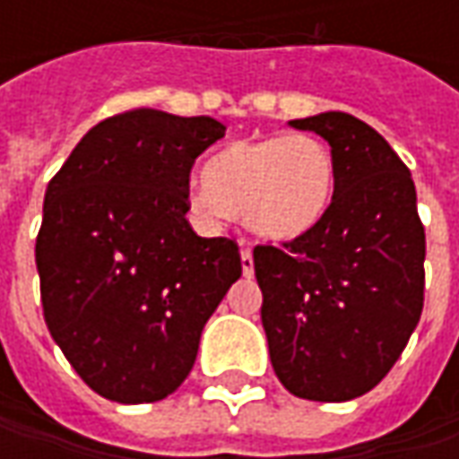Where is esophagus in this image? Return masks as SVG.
I'll return each instance as SVG.
<instances>
[{
  "mask_svg": "<svg viewBox=\"0 0 459 459\" xmlns=\"http://www.w3.org/2000/svg\"><path fill=\"white\" fill-rule=\"evenodd\" d=\"M239 263H242V275H245V278H250V275L255 273V265H253V253H250V250H242Z\"/></svg>",
  "mask_w": 459,
  "mask_h": 459,
  "instance_id": "esophagus-1",
  "label": "esophagus"
}]
</instances>
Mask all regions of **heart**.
Instances as JSON below:
<instances>
[{
	"label": "heart",
	"instance_id": "obj_1",
	"mask_svg": "<svg viewBox=\"0 0 459 459\" xmlns=\"http://www.w3.org/2000/svg\"><path fill=\"white\" fill-rule=\"evenodd\" d=\"M337 166L311 134H268L235 140L204 166L191 204L206 220L242 214L247 230L271 245L311 235L332 209Z\"/></svg>",
	"mask_w": 459,
	"mask_h": 459
}]
</instances>
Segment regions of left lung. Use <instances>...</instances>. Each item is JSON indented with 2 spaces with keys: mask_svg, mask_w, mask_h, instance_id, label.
Segmentation results:
<instances>
[{
  "mask_svg": "<svg viewBox=\"0 0 459 459\" xmlns=\"http://www.w3.org/2000/svg\"><path fill=\"white\" fill-rule=\"evenodd\" d=\"M289 125L329 143L337 194L311 235L253 250L260 319L286 391L340 403L376 388L419 325L427 239L411 173L370 125L344 112Z\"/></svg>",
  "mask_w": 459,
  "mask_h": 459,
  "instance_id": "1",
  "label": "left lung"
}]
</instances>
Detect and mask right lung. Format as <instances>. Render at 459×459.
<instances>
[{
	"label": "right lung",
	"mask_w": 459,
	"mask_h": 459,
	"mask_svg": "<svg viewBox=\"0 0 459 459\" xmlns=\"http://www.w3.org/2000/svg\"><path fill=\"white\" fill-rule=\"evenodd\" d=\"M224 130L158 109L109 117L48 184L35 242L45 325L99 396H170L242 275L232 239L199 238L186 221L191 166Z\"/></svg>",
	"instance_id": "1"
}]
</instances>
